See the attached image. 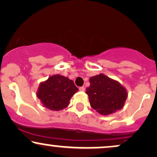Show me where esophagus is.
I'll list each match as a JSON object with an SVG mask.
<instances>
[{
    "instance_id": "34e87169",
    "label": "esophagus",
    "mask_w": 157,
    "mask_h": 157,
    "mask_svg": "<svg viewBox=\"0 0 157 157\" xmlns=\"http://www.w3.org/2000/svg\"><path fill=\"white\" fill-rule=\"evenodd\" d=\"M79 89H80V91H85L86 88H85L84 86H82V87H80V88H79Z\"/></svg>"
}]
</instances>
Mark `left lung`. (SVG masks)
Returning <instances> with one entry per match:
<instances>
[{
    "instance_id": "8db88e82",
    "label": "left lung",
    "mask_w": 157,
    "mask_h": 157,
    "mask_svg": "<svg viewBox=\"0 0 157 157\" xmlns=\"http://www.w3.org/2000/svg\"><path fill=\"white\" fill-rule=\"evenodd\" d=\"M89 81L86 94L92 108L102 115L111 114L122 108L127 94L119 82L102 74L91 77Z\"/></svg>"
}]
</instances>
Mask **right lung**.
I'll return each mask as SVG.
<instances>
[{
    "label": "right lung",
    "instance_id": "right-lung-1",
    "mask_svg": "<svg viewBox=\"0 0 157 157\" xmlns=\"http://www.w3.org/2000/svg\"><path fill=\"white\" fill-rule=\"evenodd\" d=\"M78 90L71 80L62 75L51 76L40 84L37 97L43 105L51 110L58 111L66 108L71 98Z\"/></svg>",
    "mask_w": 157,
    "mask_h": 157
}]
</instances>
